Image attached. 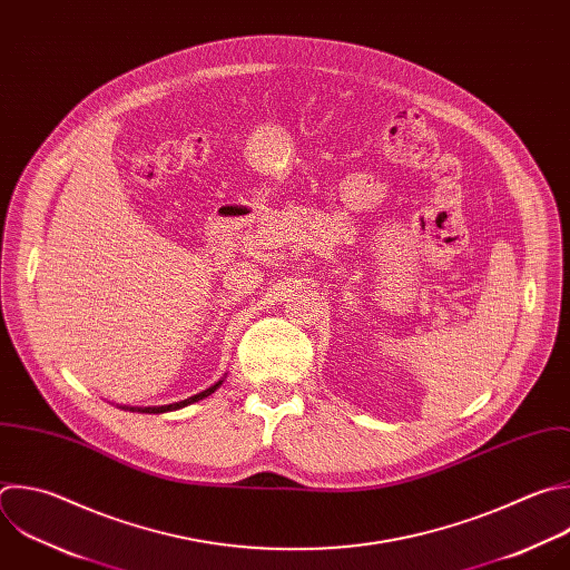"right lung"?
<instances>
[{"instance_id":"right-lung-1","label":"right lung","mask_w":570,"mask_h":570,"mask_svg":"<svg viewBox=\"0 0 570 570\" xmlns=\"http://www.w3.org/2000/svg\"><path fill=\"white\" fill-rule=\"evenodd\" d=\"M224 381H219L217 385H213L210 390H206V392H202V394H197V396H193V399H185V401H180V403H171V405H163V407H138V412H145V414H163V412H174V410H180V407H185V405H193V403H197V401H202V399H206V396H210V394H215V390L222 385ZM125 410V407H122ZM131 412L136 410V407H129Z\"/></svg>"}]
</instances>
